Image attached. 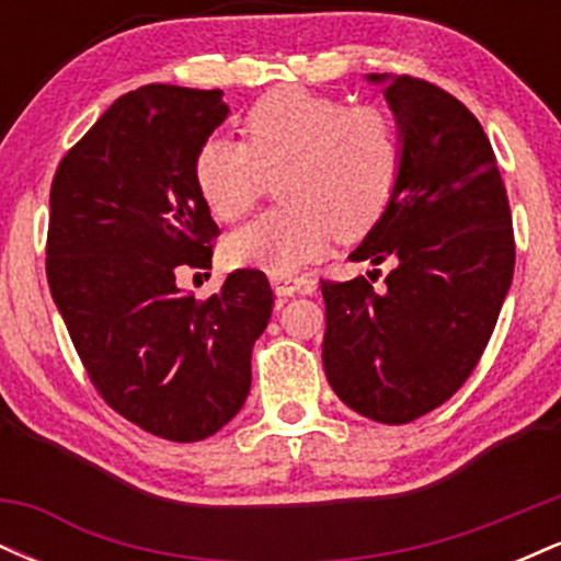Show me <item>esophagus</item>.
Segmentation results:
<instances>
[{"mask_svg":"<svg viewBox=\"0 0 561 561\" xmlns=\"http://www.w3.org/2000/svg\"><path fill=\"white\" fill-rule=\"evenodd\" d=\"M272 285H274V293L279 295V298H289V295H298V293H311V289H313L311 282L302 279V276L274 274Z\"/></svg>","mask_w":561,"mask_h":561,"instance_id":"1","label":"esophagus"}]
</instances>
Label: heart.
I'll return each mask as SVG.
<instances>
[{"label":"heart","instance_id":"1","mask_svg":"<svg viewBox=\"0 0 561 561\" xmlns=\"http://www.w3.org/2000/svg\"><path fill=\"white\" fill-rule=\"evenodd\" d=\"M244 141L210 137L195 156V184L218 221H237L279 176L282 208L224 242L234 266L293 276L334 234L358 240L385 216L403 169L401 131L377 105L279 87L244 115Z\"/></svg>","mask_w":561,"mask_h":561}]
</instances>
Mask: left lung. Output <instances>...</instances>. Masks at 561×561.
<instances>
[{"instance_id":"8db88e82","label":"left lung","mask_w":561,"mask_h":561,"mask_svg":"<svg viewBox=\"0 0 561 561\" xmlns=\"http://www.w3.org/2000/svg\"><path fill=\"white\" fill-rule=\"evenodd\" d=\"M385 83L403 145V169L385 216L351 253L379 266L321 282L327 379L345 405L382 424H405L446 403L478 366L514 276L506 186L480 121L435 83Z\"/></svg>"}]
</instances>
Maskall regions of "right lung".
Segmentation results:
<instances>
[{
  "mask_svg": "<svg viewBox=\"0 0 561 561\" xmlns=\"http://www.w3.org/2000/svg\"><path fill=\"white\" fill-rule=\"evenodd\" d=\"M221 96L171 83L118 96L49 192L47 282L83 369L111 409L173 443L234 420L274 308L259 268L205 300L179 287L182 268H210L218 237L195 156L227 118Z\"/></svg>",
  "mask_w": 561,
  "mask_h": 561,
  "instance_id": "add662e5",
  "label": "right lung"
}]
</instances>
